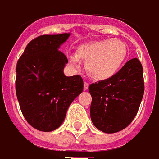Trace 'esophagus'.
I'll return each mask as SVG.
<instances>
[{
    "instance_id": "34e87169",
    "label": "esophagus",
    "mask_w": 159,
    "mask_h": 159,
    "mask_svg": "<svg viewBox=\"0 0 159 159\" xmlns=\"http://www.w3.org/2000/svg\"><path fill=\"white\" fill-rule=\"evenodd\" d=\"M88 87H89V84H88L87 82H85V81H84V91L88 90Z\"/></svg>"
}]
</instances>
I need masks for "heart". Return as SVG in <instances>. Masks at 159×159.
I'll use <instances>...</instances> for the list:
<instances>
[{
	"label": "heart",
	"mask_w": 159,
	"mask_h": 159,
	"mask_svg": "<svg viewBox=\"0 0 159 159\" xmlns=\"http://www.w3.org/2000/svg\"><path fill=\"white\" fill-rule=\"evenodd\" d=\"M128 54L126 44L119 39L96 40L82 45L76 55H70L68 60L75 68L80 59L85 61L89 75L95 80H102L111 78L119 71Z\"/></svg>",
	"instance_id": "1"
}]
</instances>
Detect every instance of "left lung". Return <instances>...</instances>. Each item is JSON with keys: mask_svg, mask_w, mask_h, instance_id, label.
I'll return each instance as SVG.
<instances>
[{"mask_svg": "<svg viewBox=\"0 0 159 159\" xmlns=\"http://www.w3.org/2000/svg\"><path fill=\"white\" fill-rule=\"evenodd\" d=\"M89 92L94 125L108 134L122 130L135 119L144 94L141 62L129 60L111 78L90 84Z\"/></svg>", "mask_w": 159, "mask_h": 159, "instance_id": "8db88e82", "label": "left lung"}]
</instances>
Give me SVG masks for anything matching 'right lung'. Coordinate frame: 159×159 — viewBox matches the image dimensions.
<instances>
[{
	"label": "right lung",
	"instance_id": "1",
	"mask_svg": "<svg viewBox=\"0 0 159 159\" xmlns=\"http://www.w3.org/2000/svg\"><path fill=\"white\" fill-rule=\"evenodd\" d=\"M69 35L36 37L28 44L17 63L15 84L21 112L40 131L58 128L69 105L83 91L80 75L68 77L63 74L68 58L58 48Z\"/></svg>",
	"mask_w": 159,
	"mask_h": 159
}]
</instances>
